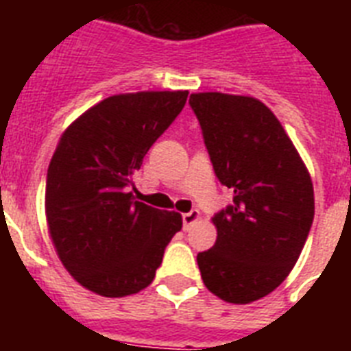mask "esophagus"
Returning <instances> with one entry per match:
<instances>
[{"instance_id":"1","label":"esophagus","mask_w":351,"mask_h":351,"mask_svg":"<svg viewBox=\"0 0 351 351\" xmlns=\"http://www.w3.org/2000/svg\"><path fill=\"white\" fill-rule=\"evenodd\" d=\"M198 217H200V215H198V211H189V213H184L182 215V222H184V230H189V228H191L193 224H195V222H197L198 220Z\"/></svg>"}]
</instances>
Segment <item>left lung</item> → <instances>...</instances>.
Segmentation results:
<instances>
[{
	"mask_svg": "<svg viewBox=\"0 0 351 351\" xmlns=\"http://www.w3.org/2000/svg\"><path fill=\"white\" fill-rule=\"evenodd\" d=\"M189 106L233 204L215 213L217 242L197 255L206 288L250 304L289 275L310 233L315 202L304 162L277 117L250 96L198 93Z\"/></svg>",
	"mask_w": 351,
	"mask_h": 351,
	"instance_id": "obj_1",
	"label": "left lung"
}]
</instances>
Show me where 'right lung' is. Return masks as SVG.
Returning <instances> with one entry per match:
<instances>
[{
    "label": "right lung",
    "mask_w": 351,
    "mask_h": 351,
    "mask_svg": "<svg viewBox=\"0 0 351 351\" xmlns=\"http://www.w3.org/2000/svg\"><path fill=\"white\" fill-rule=\"evenodd\" d=\"M186 100L187 90L109 96L58 143L47 171L49 233L67 271L95 293L125 297L147 288L182 230L180 215L138 202L129 187Z\"/></svg>",
    "instance_id": "add662e5"
}]
</instances>
